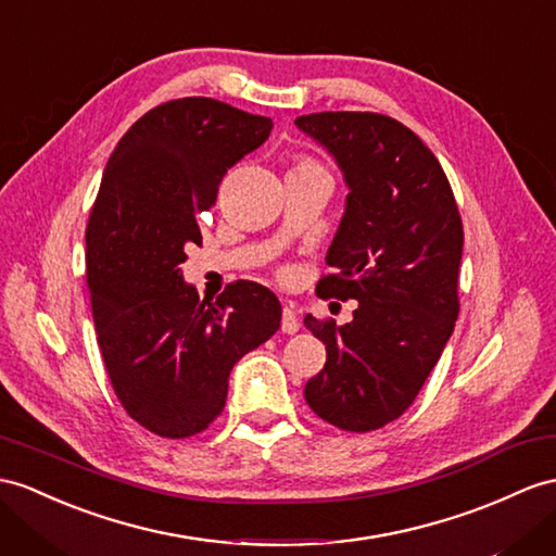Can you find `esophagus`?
<instances>
[{
  "mask_svg": "<svg viewBox=\"0 0 556 556\" xmlns=\"http://www.w3.org/2000/svg\"><path fill=\"white\" fill-rule=\"evenodd\" d=\"M301 329V319H298L293 305H287L281 309V331L283 333H295Z\"/></svg>",
  "mask_w": 556,
  "mask_h": 556,
  "instance_id": "obj_1",
  "label": "esophagus"
}]
</instances>
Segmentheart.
<instances>
[{"mask_svg":"<svg viewBox=\"0 0 556 556\" xmlns=\"http://www.w3.org/2000/svg\"><path fill=\"white\" fill-rule=\"evenodd\" d=\"M298 168H321V166H317L315 162H307V160H301L295 164V168L293 170H298Z\"/></svg>","mask_w":556,"mask_h":556,"instance_id":"obj_1","label":"heart"}]
</instances>
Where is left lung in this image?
<instances>
[{"instance_id":"8db88e82","label":"left lung","mask_w":556,"mask_h":556,"mask_svg":"<svg viewBox=\"0 0 556 556\" xmlns=\"http://www.w3.org/2000/svg\"><path fill=\"white\" fill-rule=\"evenodd\" d=\"M295 126L329 152L348 185L317 291L357 301L352 321L305 326L326 345L305 402L348 432L400 418L458 319L463 223L444 168L402 122L376 112H315Z\"/></svg>"}]
</instances>
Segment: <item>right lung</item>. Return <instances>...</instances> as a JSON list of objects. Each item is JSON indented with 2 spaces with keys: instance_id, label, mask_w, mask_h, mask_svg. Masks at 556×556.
I'll list each match as a JSON object with an SVG mask.
<instances>
[{
  "instance_id": "add662e5",
  "label": "right lung",
  "mask_w": 556,
  "mask_h": 556,
  "mask_svg": "<svg viewBox=\"0 0 556 556\" xmlns=\"http://www.w3.org/2000/svg\"><path fill=\"white\" fill-rule=\"evenodd\" d=\"M269 131V117L178 98L142 115L103 170L87 225L98 345L126 414L160 437L206 430L232 366L279 329L281 305L261 283L235 281L211 303L180 269L227 168Z\"/></svg>"
}]
</instances>
